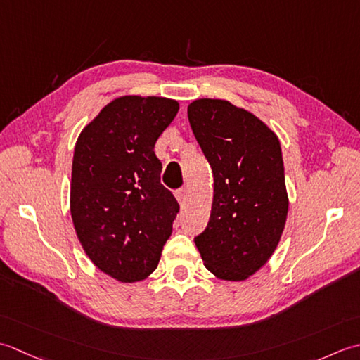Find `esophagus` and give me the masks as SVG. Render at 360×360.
Listing matches in <instances>:
<instances>
[{
	"instance_id": "1",
	"label": "esophagus",
	"mask_w": 360,
	"mask_h": 360,
	"mask_svg": "<svg viewBox=\"0 0 360 360\" xmlns=\"http://www.w3.org/2000/svg\"><path fill=\"white\" fill-rule=\"evenodd\" d=\"M188 193H189L188 188H180V189L175 191V199L179 200V203H180V205H183V203L186 202V199H188Z\"/></svg>"
}]
</instances>
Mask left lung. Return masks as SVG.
I'll return each mask as SVG.
<instances>
[{"instance_id": "obj_1", "label": "left lung", "mask_w": 360, "mask_h": 360, "mask_svg": "<svg viewBox=\"0 0 360 360\" xmlns=\"http://www.w3.org/2000/svg\"><path fill=\"white\" fill-rule=\"evenodd\" d=\"M188 120L214 175L210 221L195 247L219 280L244 281L274 255L288 219L280 139L224 99L193 101Z\"/></svg>"}]
</instances>
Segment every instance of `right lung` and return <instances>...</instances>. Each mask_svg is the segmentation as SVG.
Returning <instances> with one entry per match:
<instances>
[{"label":"right lung","instance_id":"add662e5","mask_svg":"<svg viewBox=\"0 0 360 360\" xmlns=\"http://www.w3.org/2000/svg\"><path fill=\"white\" fill-rule=\"evenodd\" d=\"M179 102L120 96L80 131L71 169L70 210L80 245L101 272L136 283L157 269L179 203L160 183L153 148Z\"/></svg>","mask_w":360,"mask_h":360}]
</instances>
